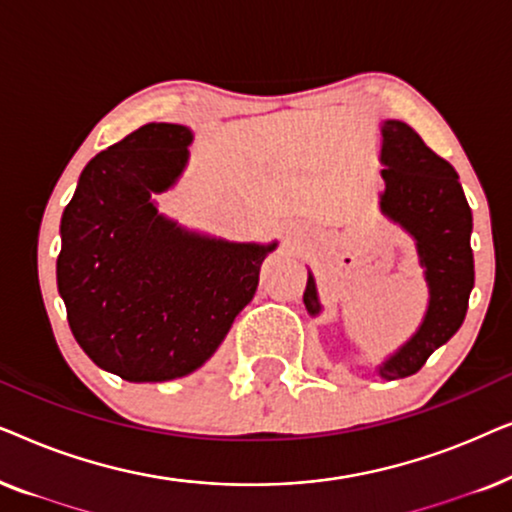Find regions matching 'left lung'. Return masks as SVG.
<instances>
[{
    "instance_id": "8db88e82",
    "label": "left lung",
    "mask_w": 512,
    "mask_h": 512,
    "mask_svg": "<svg viewBox=\"0 0 512 512\" xmlns=\"http://www.w3.org/2000/svg\"><path fill=\"white\" fill-rule=\"evenodd\" d=\"M380 160L384 165L380 209L412 235L429 286V307L417 333L377 368L384 380H398L415 375L464 324L475 282L473 214L454 167L433 153L408 123H382ZM303 303L312 317L321 312L312 272L307 275Z\"/></svg>"
}]
</instances>
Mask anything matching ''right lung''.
<instances>
[{"label":"right lung","mask_w":512,"mask_h":512,"mask_svg":"<svg viewBox=\"0 0 512 512\" xmlns=\"http://www.w3.org/2000/svg\"><path fill=\"white\" fill-rule=\"evenodd\" d=\"M193 132L149 123L83 167L62 214L58 291L83 352L128 382L198 370L254 298L277 242H226L158 214Z\"/></svg>","instance_id":"obj_1"}]
</instances>
